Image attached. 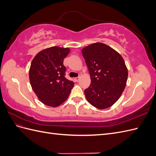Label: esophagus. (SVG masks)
Listing matches in <instances>:
<instances>
[{
    "label": "esophagus",
    "instance_id": "34e87169",
    "mask_svg": "<svg viewBox=\"0 0 156 156\" xmlns=\"http://www.w3.org/2000/svg\"><path fill=\"white\" fill-rule=\"evenodd\" d=\"M79 79H80V77H75V79H74V80L76 82H78L79 81Z\"/></svg>",
    "mask_w": 156,
    "mask_h": 156
}]
</instances>
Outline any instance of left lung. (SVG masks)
Segmentation results:
<instances>
[{"instance_id":"obj_1","label":"left lung","mask_w":156,"mask_h":156,"mask_svg":"<svg viewBox=\"0 0 156 156\" xmlns=\"http://www.w3.org/2000/svg\"><path fill=\"white\" fill-rule=\"evenodd\" d=\"M91 83L84 90L87 100L99 109L111 107L124 92L128 71L124 58L114 49L96 42L82 49Z\"/></svg>"}]
</instances>
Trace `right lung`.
I'll return each instance as SVG.
<instances>
[{
  "label": "right lung",
  "instance_id": "right-lung-1",
  "mask_svg": "<svg viewBox=\"0 0 156 156\" xmlns=\"http://www.w3.org/2000/svg\"><path fill=\"white\" fill-rule=\"evenodd\" d=\"M69 48L54 46L40 51L33 58L29 80L33 91L44 104L58 107L67 100L74 83L65 78L64 59Z\"/></svg>",
  "mask_w": 156,
  "mask_h": 156
}]
</instances>
